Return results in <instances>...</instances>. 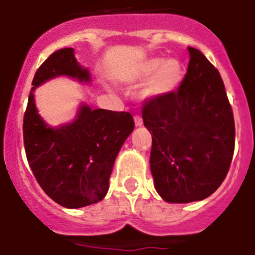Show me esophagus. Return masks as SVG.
<instances>
[{
    "label": "esophagus",
    "instance_id": "esophagus-1",
    "mask_svg": "<svg viewBox=\"0 0 255 255\" xmlns=\"http://www.w3.org/2000/svg\"><path fill=\"white\" fill-rule=\"evenodd\" d=\"M134 125H136V127H141L142 126V118H141L140 115L134 117Z\"/></svg>",
    "mask_w": 255,
    "mask_h": 255
}]
</instances>
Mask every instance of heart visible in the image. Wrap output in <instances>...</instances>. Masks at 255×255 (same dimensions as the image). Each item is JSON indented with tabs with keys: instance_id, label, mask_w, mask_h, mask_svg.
I'll list each match as a JSON object with an SVG mask.
<instances>
[{
	"instance_id": "heart-1",
	"label": "heart",
	"mask_w": 255,
	"mask_h": 255,
	"mask_svg": "<svg viewBox=\"0 0 255 255\" xmlns=\"http://www.w3.org/2000/svg\"><path fill=\"white\" fill-rule=\"evenodd\" d=\"M182 75L183 66L178 59L150 57L134 64L129 69L117 73L115 78L127 85L146 81L140 90V97L151 101L172 94L180 85Z\"/></svg>"
}]
</instances>
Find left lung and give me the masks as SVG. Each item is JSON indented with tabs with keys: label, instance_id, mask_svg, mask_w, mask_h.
Segmentation results:
<instances>
[{
	"label": "left lung",
	"instance_id": "left-lung-1",
	"mask_svg": "<svg viewBox=\"0 0 255 255\" xmlns=\"http://www.w3.org/2000/svg\"><path fill=\"white\" fill-rule=\"evenodd\" d=\"M187 73L174 92L142 108L152 137L150 169L167 203H191L213 194L227 176L235 122L218 70L189 47Z\"/></svg>",
	"mask_w": 255,
	"mask_h": 255
}]
</instances>
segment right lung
I'll use <instances>...</instances> for the list:
<instances>
[{
    "mask_svg": "<svg viewBox=\"0 0 255 255\" xmlns=\"http://www.w3.org/2000/svg\"><path fill=\"white\" fill-rule=\"evenodd\" d=\"M57 77L91 82L87 68L75 59L74 48L55 51L33 78L24 114V146L42 190L61 207L77 209L105 198L117 155L134 122L129 113L92 109L82 103L72 122L48 126L35 106L34 91Z\"/></svg>",
    "mask_w": 255,
    "mask_h": 255,
    "instance_id": "right-lung-1",
    "label": "right lung"
}]
</instances>
